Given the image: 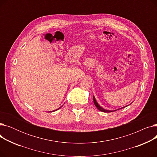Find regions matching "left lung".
I'll return each mask as SVG.
<instances>
[{
	"label": "left lung",
	"instance_id": "obj_1",
	"mask_svg": "<svg viewBox=\"0 0 157 157\" xmlns=\"http://www.w3.org/2000/svg\"><path fill=\"white\" fill-rule=\"evenodd\" d=\"M94 104H95V105L97 107V108L99 110V111H102V112H104V113H110V112H113V111H117V110H119V109H122V108H125V107H127V106H128V105H127V106H125V107H123V108H120V109H116V110H108V109H104L103 108H102V107L98 104V103H97V101L95 100V97H94ZM130 105V104H129Z\"/></svg>",
	"mask_w": 157,
	"mask_h": 157
}]
</instances>
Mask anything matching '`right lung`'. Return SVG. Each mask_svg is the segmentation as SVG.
<instances>
[{"label": "right lung", "mask_w": 157, "mask_h": 157, "mask_svg": "<svg viewBox=\"0 0 157 157\" xmlns=\"http://www.w3.org/2000/svg\"><path fill=\"white\" fill-rule=\"evenodd\" d=\"M62 106H61V107H60V108H58V109H57L56 110H59V109L60 108H62ZM56 110H55V111H56Z\"/></svg>", "instance_id": "add662e5"}]
</instances>
